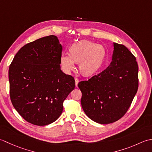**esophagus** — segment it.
<instances>
[{"label": "esophagus", "instance_id": "1", "mask_svg": "<svg viewBox=\"0 0 152 152\" xmlns=\"http://www.w3.org/2000/svg\"><path fill=\"white\" fill-rule=\"evenodd\" d=\"M75 85H76V86H77V84H78V83H79V80L78 78H77V77H75Z\"/></svg>", "mask_w": 152, "mask_h": 152}]
</instances>
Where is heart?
Wrapping results in <instances>:
<instances>
[{"label":"heart","instance_id":"1","mask_svg":"<svg viewBox=\"0 0 152 152\" xmlns=\"http://www.w3.org/2000/svg\"><path fill=\"white\" fill-rule=\"evenodd\" d=\"M106 50L102 45L89 41H81L72 45L70 54L64 52L61 56V64L66 72L75 68L79 63L80 72L84 75H91L103 64Z\"/></svg>","mask_w":152,"mask_h":152}]
</instances>
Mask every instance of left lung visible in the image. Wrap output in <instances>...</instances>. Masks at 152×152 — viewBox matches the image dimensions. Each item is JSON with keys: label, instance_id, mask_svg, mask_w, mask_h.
I'll list each match as a JSON object with an SVG mask.
<instances>
[{"label": "left lung", "instance_id": "8db88e82", "mask_svg": "<svg viewBox=\"0 0 152 152\" xmlns=\"http://www.w3.org/2000/svg\"><path fill=\"white\" fill-rule=\"evenodd\" d=\"M112 61L106 69L78 86L80 103L94 121H117L128 111L138 88V66L135 56L123 45L114 43Z\"/></svg>", "mask_w": 152, "mask_h": 152}]
</instances>
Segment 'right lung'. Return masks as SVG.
Masks as SVG:
<instances>
[{"instance_id":"add662e5","label":"right lung","mask_w":152,"mask_h":152,"mask_svg":"<svg viewBox=\"0 0 152 152\" xmlns=\"http://www.w3.org/2000/svg\"><path fill=\"white\" fill-rule=\"evenodd\" d=\"M62 46L50 35L27 43L9 67L10 97L23 118L35 125L54 122L63 103L75 88V79L60 69Z\"/></svg>"}]
</instances>
